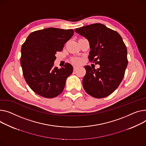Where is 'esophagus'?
<instances>
[{"label":"esophagus","mask_w":146,"mask_h":146,"mask_svg":"<svg viewBox=\"0 0 146 146\" xmlns=\"http://www.w3.org/2000/svg\"><path fill=\"white\" fill-rule=\"evenodd\" d=\"M77 69V67H76V66H74V67H73V70H74V71L76 70Z\"/></svg>","instance_id":"34e87169"}]
</instances>
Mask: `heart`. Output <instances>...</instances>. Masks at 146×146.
Here are the masks:
<instances>
[{
	"label": "heart",
	"instance_id": "b5f03b06",
	"mask_svg": "<svg viewBox=\"0 0 146 146\" xmlns=\"http://www.w3.org/2000/svg\"><path fill=\"white\" fill-rule=\"evenodd\" d=\"M71 62L75 64H79L82 63V60L79 57H72L71 59Z\"/></svg>",
	"mask_w": 146,
	"mask_h": 146
}]
</instances>
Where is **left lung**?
<instances>
[{
	"label": "left lung",
	"instance_id": "8db88e82",
	"mask_svg": "<svg viewBox=\"0 0 146 146\" xmlns=\"http://www.w3.org/2000/svg\"><path fill=\"white\" fill-rule=\"evenodd\" d=\"M74 31L89 40L91 50L89 59L100 66L96 70L88 65L84 66V90L98 99L109 96L121 82L128 64L127 48L122 37L101 23L77 28Z\"/></svg>",
	"mask_w": 146,
	"mask_h": 146
}]
</instances>
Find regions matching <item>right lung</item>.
Instances as JSON below:
<instances>
[{
    "instance_id": "obj_1",
    "label": "right lung",
    "mask_w": 146,
    "mask_h": 146,
    "mask_svg": "<svg viewBox=\"0 0 146 146\" xmlns=\"http://www.w3.org/2000/svg\"><path fill=\"white\" fill-rule=\"evenodd\" d=\"M73 29L49 27L29 35L21 48V64L24 78L31 89L45 98H53L63 90L73 66L66 63L63 67H54L57 52L72 37Z\"/></svg>"
}]
</instances>
